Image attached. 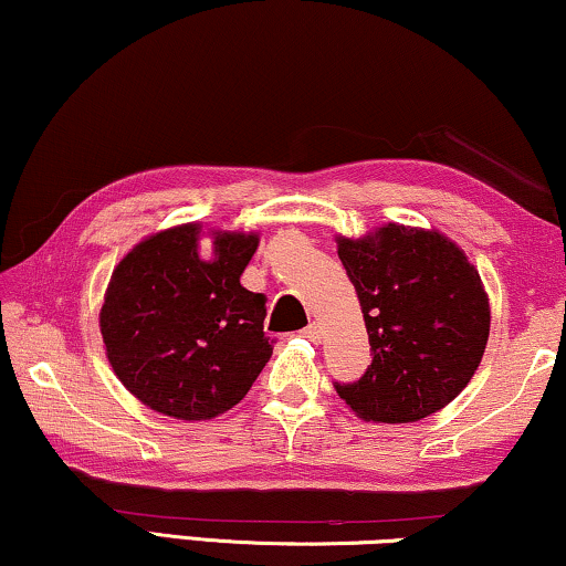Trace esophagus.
Here are the masks:
<instances>
[{
  "mask_svg": "<svg viewBox=\"0 0 566 566\" xmlns=\"http://www.w3.org/2000/svg\"><path fill=\"white\" fill-rule=\"evenodd\" d=\"M301 334H303V337H306V339H311V342H318V339H322V326H318L316 322H311Z\"/></svg>",
  "mask_w": 566,
  "mask_h": 566,
  "instance_id": "1",
  "label": "esophagus"
}]
</instances>
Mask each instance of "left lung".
Returning a JSON list of instances; mask_svg holds the SVG:
<instances>
[{"label":"left lung","mask_w":566,"mask_h":566,"mask_svg":"<svg viewBox=\"0 0 566 566\" xmlns=\"http://www.w3.org/2000/svg\"><path fill=\"white\" fill-rule=\"evenodd\" d=\"M337 252L363 306L373 363L337 382L359 419L411 423L437 413L472 380L490 337L478 268L437 229L382 224Z\"/></svg>","instance_id":"1"}]
</instances>
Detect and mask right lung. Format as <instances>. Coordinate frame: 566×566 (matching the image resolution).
<instances>
[{
    "label": "right lung",
    "instance_id": "right-lung-1",
    "mask_svg": "<svg viewBox=\"0 0 566 566\" xmlns=\"http://www.w3.org/2000/svg\"><path fill=\"white\" fill-rule=\"evenodd\" d=\"M178 224L137 242L106 285L99 329L114 375L153 411L207 421L248 396L273 355L265 296L242 289L255 232H211Z\"/></svg>",
    "mask_w": 566,
    "mask_h": 566
}]
</instances>
